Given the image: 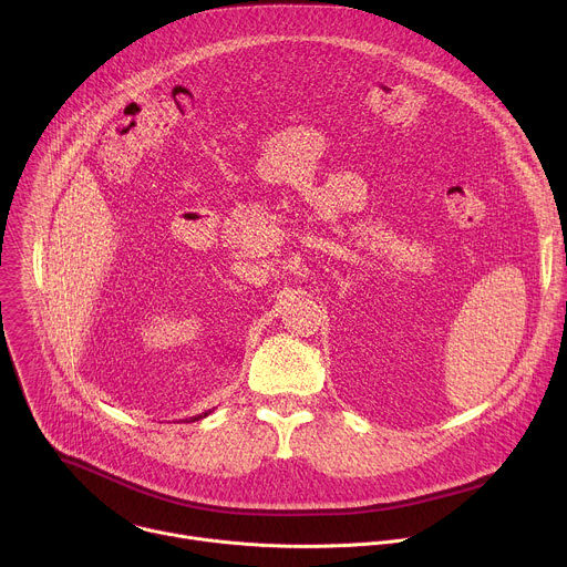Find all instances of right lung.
<instances>
[{"label":"right lung","instance_id":"1","mask_svg":"<svg viewBox=\"0 0 567 567\" xmlns=\"http://www.w3.org/2000/svg\"><path fill=\"white\" fill-rule=\"evenodd\" d=\"M210 413V411H208ZM208 413H202V415H195V417H190V422H195V420H202V417H206Z\"/></svg>","mask_w":567,"mask_h":567}]
</instances>
